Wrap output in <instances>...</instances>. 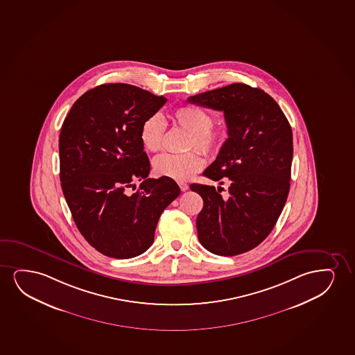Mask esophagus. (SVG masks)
<instances>
[{
  "mask_svg": "<svg viewBox=\"0 0 355 355\" xmlns=\"http://www.w3.org/2000/svg\"><path fill=\"white\" fill-rule=\"evenodd\" d=\"M178 185H180V190H182V191H187V190H188V188H189V187H188V184H187V183H184V182H180V183H178Z\"/></svg>",
  "mask_w": 355,
  "mask_h": 355,
  "instance_id": "obj_1",
  "label": "esophagus"
}]
</instances>
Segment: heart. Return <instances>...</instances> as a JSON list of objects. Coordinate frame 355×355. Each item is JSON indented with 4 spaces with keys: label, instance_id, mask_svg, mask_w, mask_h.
Instances as JSON below:
<instances>
[{
    "label": "heart",
    "instance_id": "b5f03b06",
    "mask_svg": "<svg viewBox=\"0 0 355 355\" xmlns=\"http://www.w3.org/2000/svg\"><path fill=\"white\" fill-rule=\"evenodd\" d=\"M172 120L180 129L189 134L187 149L196 148L205 154H214L225 141L220 130L212 128V115L202 108L193 105L177 108L172 113ZM165 120L159 113H154L144 120L139 131V139L148 152L155 153L162 148L165 134ZM203 162L198 153L190 152L182 155L162 154L153 160V171L159 177L175 180H187L202 168Z\"/></svg>",
    "mask_w": 355,
    "mask_h": 355
}]
</instances>
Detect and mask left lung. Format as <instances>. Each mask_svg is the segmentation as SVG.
Returning <instances> with one entry per match:
<instances>
[{
	"label": "left lung",
	"mask_w": 355,
	"mask_h": 355,
	"mask_svg": "<svg viewBox=\"0 0 355 355\" xmlns=\"http://www.w3.org/2000/svg\"><path fill=\"white\" fill-rule=\"evenodd\" d=\"M190 103L224 112L227 135L216 160L203 171L226 178L229 189L193 184L203 200L198 241L211 253L234 257L261 243L276 225L291 188L293 132L273 98L243 83L198 94Z\"/></svg>",
	"instance_id": "obj_1"
}]
</instances>
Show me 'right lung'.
<instances>
[{
	"instance_id": "obj_1",
	"label": "right lung",
	"mask_w": 355,
	"mask_h": 355,
	"mask_svg": "<svg viewBox=\"0 0 355 355\" xmlns=\"http://www.w3.org/2000/svg\"><path fill=\"white\" fill-rule=\"evenodd\" d=\"M166 101L130 84H102L79 97L64 118L62 193L84 239L110 258L144 253L164 209L180 193L171 178H148L150 162L139 139L143 121Z\"/></svg>"
}]
</instances>
